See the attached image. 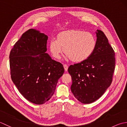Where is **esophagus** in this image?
<instances>
[{
    "label": "esophagus",
    "mask_w": 127,
    "mask_h": 127,
    "mask_svg": "<svg viewBox=\"0 0 127 127\" xmlns=\"http://www.w3.org/2000/svg\"><path fill=\"white\" fill-rule=\"evenodd\" d=\"M63 66H64V70H65V71H66L67 70H68V65H66V64H64Z\"/></svg>",
    "instance_id": "34e87169"
}]
</instances>
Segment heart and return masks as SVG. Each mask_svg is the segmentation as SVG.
Returning a JSON list of instances; mask_svg holds the SVG:
<instances>
[{"label": "heart", "mask_w": 127, "mask_h": 127, "mask_svg": "<svg viewBox=\"0 0 127 127\" xmlns=\"http://www.w3.org/2000/svg\"><path fill=\"white\" fill-rule=\"evenodd\" d=\"M96 44V37L92 33L78 29H70L59 33L56 40H51L48 46L54 58L60 57L63 50L66 58L79 63L90 57L95 50Z\"/></svg>", "instance_id": "obj_1"}]
</instances>
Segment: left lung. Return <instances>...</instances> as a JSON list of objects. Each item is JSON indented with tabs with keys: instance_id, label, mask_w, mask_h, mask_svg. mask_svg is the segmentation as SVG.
<instances>
[{
	"instance_id": "8db88e82",
	"label": "left lung",
	"mask_w": 127,
	"mask_h": 127,
	"mask_svg": "<svg viewBox=\"0 0 127 127\" xmlns=\"http://www.w3.org/2000/svg\"><path fill=\"white\" fill-rule=\"evenodd\" d=\"M96 46L86 61L71 65V90L74 96L83 104H90L103 95L112 81L115 70L114 50L106 35L97 30Z\"/></svg>"
}]
</instances>
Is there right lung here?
Returning <instances> with one entry per match:
<instances>
[{
    "label": "right lung",
    "mask_w": 127,
    "mask_h": 127,
    "mask_svg": "<svg viewBox=\"0 0 127 127\" xmlns=\"http://www.w3.org/2000/svg\"><path fill=\"white\" fill-rule=\"evenodd\" d=\"M48 36L34 29L24 33L10 51L11 77L21 94L32 103H45L55 93L64 69L46 53Z\"/></svg>",
    "instance_id": "1"
}]
</instances>
